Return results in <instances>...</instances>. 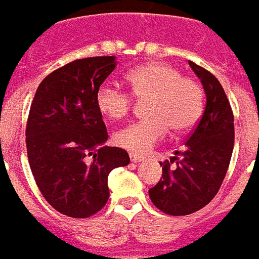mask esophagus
<instances>
[{
    "instance_id": "34e87169",
    "label": "esophagus",
    "mask_w": 259,
    "mask_h": 259,
    "mask_svg": "<svg viewBox=\"0 0 259 259\" xmlns=\"http://www.w3.org/2000/svg\"><path fill=\"white\" fill-rule=\"evenodd\" d=\"M130 159H131V162L134 163H139L144 160V157H142V156L135 155V153H130Z\"/></svg>"
}]
</instances>
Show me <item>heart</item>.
<instances>
[{
	"label": "heart",
	"mask_w": 259,
	"mask_h": 259,
	"mask_svg": "<svg viewBox=\"0 0 259 259\" xmlns=\"http://www.w3.org/2000/svg\"><path fill=\"white\" fill-rule=\"evenodd\" d=\"M130 93L109 83L96 92V107L109 120H122L134 106V99L148 100L146 120L137 121L115 134L120 148L145 155L164 139L171 130L183 134L197 125L203 113L202 86L190 76H183L176 67L152 62L125 75Z\"/></svg>",
	"instance_id": "b5f03b06"
}]
</instances>
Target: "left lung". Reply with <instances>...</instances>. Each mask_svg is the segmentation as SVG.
Returning <instances> with one entry per match:
<instances>
[{"instance_id":"left-lung-1","label":"left lung","mask_w":259,"mask_h":259,"mask_svg":"<svg viewBox=\"0 0 259 259\" xmlns=\"http://www.w3.org/2000/svg\"><path fill=\"white\" fill-rule=\"evenodd\" d=\"M206 95L201 118L170 162L160 163V181L149 190L156 208L171 216H185L206 206L225 180L234 146V117L221 82L208 69L188 61ZM176 167L169 168V163Z\"/></svg>"}]
</instances>
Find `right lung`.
I'll use <instances>...</instances> for the list:
<instances>
[{
  "label": "right lung",
  "mask_w": 259,
  "mask_h": 259,
  "mask_svg": "<svg viewBox=\"0 0 259 259\" xmlns=\"http://www.w3.org/2000/svg\"><path fill=\"white\" fill-rule=\"evenodd\" d=\"M114 57L75 60L38 85L26 122V149L41 195L75 219L97 213L109 201L111 170L130 163L109 138L96 92L115 67Z\"/></svg>",
  "instance_id": "add662e5"
}]
</instances>
